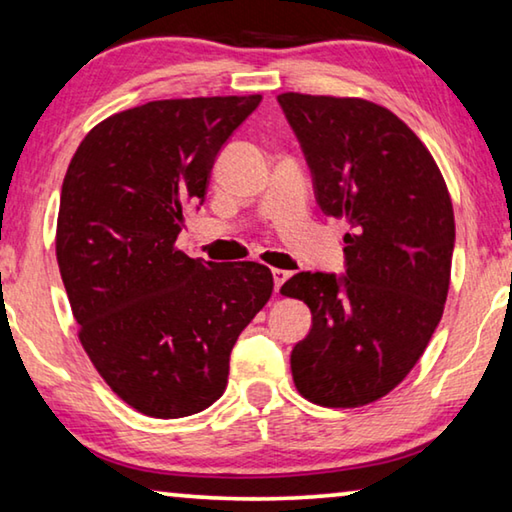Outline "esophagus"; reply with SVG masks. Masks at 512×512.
<instances>
[{
    "instance_id": "obj_1",
    "label": "esophagus",
    "mask_w": 512,
    "mask_h": 512,
    "mask_svg": "<svg viewBox=\"0 0 512 512\" xmlns=\"http://www.w3.org/2000/svg\"><path fill=\"white\" fill-rule=\"evenodd\" d=\"M289 271L285 269H273V282H275V291H280V287L285 285V282L289 280Z\"/></svg>"
}]
</instances>
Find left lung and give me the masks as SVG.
Masks as SVG:
<instances>
[{"mask_svg":"<svg viewBox=\"0 0 512 512\" xmlns=\"http://www.w3.org/2000/svg\"><path fill=\"white\" fill-rule=\"evenodd\" d=\"M278 102L321 212L351 227L346 278L303 271L280 289L312 312L291 376L307 401L360 408L408 376L442 319L456 241L451 196L433 154L380 104L305 93Z\"/></svg>","mask_w":512,"mask_h":512,"instance_id":"obj_1","label":"left lung"}]
</instances>
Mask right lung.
<instances>
[{"label":"right lung","instance_id":"add662e5","mask_svg":"<svg viewBox=\"0 0 512 512\" xmlns=\"http://www.w3.org/2000/svg\"><path fill=\"white\" fill-rule=\"evenodd\" d=\"M262 95L157 100L118 111L79 143L63 177L56 262L79 342L113 392L157 419L225 392L241 330L269 303L257 262L216 264L175 246L182 209Z\"/></svg>","mask_w":512,"mask_h":512}]
</instances>
